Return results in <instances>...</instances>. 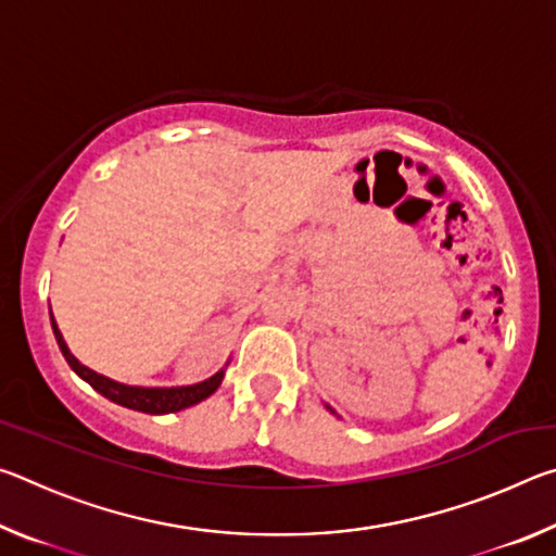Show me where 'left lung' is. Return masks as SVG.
<instances>
[{"label":"left lung","mask_w":556,"mask_h":556,"mask_svg":"<svg viewBox=\"0 0 556 556\" xmlns=\"http://www.w3.org/2000/svg\"><path fill=\"white\" fill-rule=\"evenodd\" d=\"M328 409H331V407H328Z\"/></svg>","instance_id":"8db88e82"}]
</instances>
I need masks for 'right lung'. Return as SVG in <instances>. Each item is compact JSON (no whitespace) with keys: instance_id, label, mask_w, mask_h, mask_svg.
Wrapping results in <instances>:
<instances>
[{"instance_id":"add662e5","label":"right lung","mask_w":556,"mask_h":556,"mask_svg":"<svg viewBox=\"0 0 556 556\" xmlns=\"http://www.w3.org/2000/svg\"><path fill=\"white\" fill-rule=\"evenodd\" d=\"M51 312V308H49ZM51 326H53V336L59 341V348L65 361L73 368V372L78 375L80 380H86L92 390H98L102 397H108L110 402L122 404V407L135 409V412H144V414H168V412H181L186 407H193V404L203 402L205 397L220 388V382L225 378V368H220L215 375H211L208 380L195 382V384H184V388H139V384H125L117 382L112 378H105L96 370H90L88 365H83L78 357L71 353L68 343L63 341V333L59 331V324L51 314Z\"/></svg>"}]
</instances>
